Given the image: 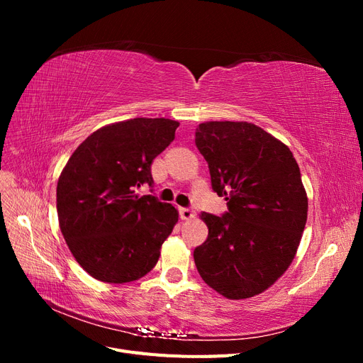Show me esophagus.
Returning a JSON list of instances; mask_svg holds the SVG:
<instances>
[{"mask_svg": "<svg viewBox=\"0 0 363 363\" xmlns=\"http://www.w3.org/2000/svg\"><path fill=\"white\" fill-rule=\"evenodd\" d=\"M179 213H180L182 219H191L195 216V211L192 207H180Z\"/></svg>", "mask_w": 363, "mask_h": 363, "instance_id": "obj_1", "label": "esophagus"}]
</instances>
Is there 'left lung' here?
<instances>
[{
    "label": "left lung",
    "mask_w": 363,
    "mask_h": 363,
    "mask_svg": "<svg viewBox=\"0 0 363 363\" xmlns=\"http://www.w3.org/2000/svg\"><path fill=\"white\" fill-rule=\"evenodd\" d=\"M195 145L225 196L221 216L201 213L208 236L194 251L201 279L230 300L268 289L288 269L307 219V196L291 150L250 123L196 127Z\"/></svg>",
    "instance_id": "8db88e82"
}]
</instances>
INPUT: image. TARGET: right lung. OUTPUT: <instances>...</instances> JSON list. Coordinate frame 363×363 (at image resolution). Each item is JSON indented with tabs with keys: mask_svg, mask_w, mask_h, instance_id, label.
<instances>
[{
	"mask_svg": "<svg viewBox=\"0 0 363 363\" xmlns=\"http://www.w3.org/2000/svg\"><path fill=\"white\" fill-rule=\"evenodd\" d=\"M177 121L133 118L106 125L79 145L57 183L62 235L80 267L106 283L148 274L175 223L177 208L155 195L151 163L175 136Z\"/></svg>",
	"mask_w": 363,
	"mask_h": 363,
	"instance_id": "right-lung-1",
	"label": "right lung"
}]
</instances>
